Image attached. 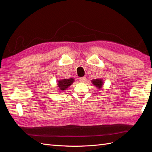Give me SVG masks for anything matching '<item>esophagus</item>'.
Masks as SVG:
<instances>
[{
    "label": "esophagus",
    "instance_id": "1",
    "mask_svg": "<svg viewBox=\"0 0 152 152\" xmlns=\"http://www.w3.org/2000/svg\"><path fill=\"white\" fill-rule=\"evenodd\" d=\"M86 80H87V79L86 77H82V78H80V82H86Z\"/></svg>",
    "mask_w": 152,
    "mask_h": 152
}]
</instances>
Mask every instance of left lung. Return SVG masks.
I'll list each match as a JSON object with an SVG mask.
<instances>
[{"mask_svg":"<svg viewBox=\"0 0 152 152\" xmlns=\"http://www.w3.org/2000/svg\"><path fill=\"white\" fill-rule=\"evenodd\" d=\"M92 83L96 87H97L98 89H101L103 86V82L102 79H95L92 80Z\"/></svg>","mask_w":152,"mask_h":152,"instance_id":"obj_1","label":"left lung"}]
</instances>
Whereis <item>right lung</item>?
<instances>
[{
  "mask_svg": "<svg viewBox=\"0 0 152 152\" xmlns=\"http://www.w3.org/2000/svg\"><path fill=\"white\" fill-rule=\"evenodd\" d=\"M74 82V79L70 78L69 79H63L57 81V86L59 90L63 91L64 90L66 89L69 87Z\"/></svg>",
  "mask_w": 152,
  "mask_h": 152,
  "instance_id": "obj_1",
  "label": "right lung"
}]
</instances>
